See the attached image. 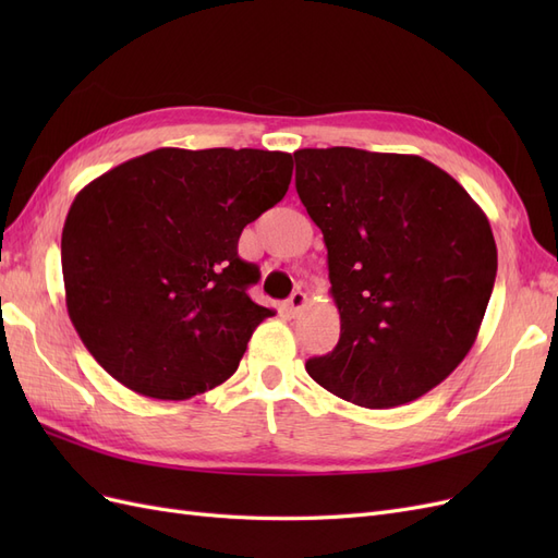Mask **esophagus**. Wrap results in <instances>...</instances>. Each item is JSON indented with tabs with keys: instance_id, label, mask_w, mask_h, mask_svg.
I'll use <instances>...</instances> for the list:
<instances>
[{
	"instance_id": "esophagus-1",
	"label": "esophagus",
	"mask_w": 558,
	"mask_h": 558,
	"mask_svg": "<svg viewBox=\"0 0 558 558\" xmlns=\"http://www.w3.org/2000/svg\"><path fill=\"white\" fill-rule=\"evenodd\" d=\"M305 305H307V295L302 291H295L289 300H286V312L291 316H298L302 310H305Z\"/></svg>"
}]
</instances>
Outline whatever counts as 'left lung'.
<instances>
[{
    "mask_svg": "<svg viewBox=\"0 0 558 558\" xmlns=\"http://www.w3.org/2000/svg\"><path fill=\"white\" fill-rule=\"evenodd\" d=\"M293 158L340 310V342L307 361L310 377L367 410L421 398L477 340L498 269L486 214L418 156L332 146Z\"/></svg>",
    "mask_w": 558,
    "mask_h": 558,
    "instance_id": "8db88e82",
    "label": "left lung"
}]
</instances>
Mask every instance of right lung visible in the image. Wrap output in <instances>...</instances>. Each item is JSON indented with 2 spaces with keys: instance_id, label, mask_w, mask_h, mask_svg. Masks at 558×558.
Wrapping results in <instances>:
<instances>
[{
  "instance_id": "1",
  "label": "right lung",
  "mask_w": 558,
  "mask_h": 558,
  "mask_svg": "<svg viewBox=\"0 0 558 558\" xmlns=\"http://www.w3.org/2000/svg\"><path fill=\"white\" fill-rule=\"evenodd\" d=\"M291 177L281 150L156 148L76 195L62 228L66 312L116 381L185 400L232 377L275 314L246 295L260 272L238 256L240 234Z\"/></svg>"
}]
</instances>
